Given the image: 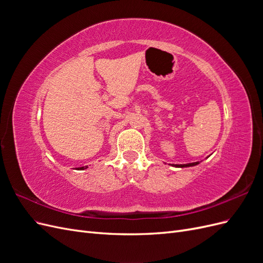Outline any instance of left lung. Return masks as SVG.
<instances>
[{"label":"left lung","instance_id":"8db88e82","mask_svg":"<svg viewBox=\"0 0 263 263\" xmlns=\"http://www.w3.org/2000/svg\"><path fill=\"white\" fill-rule=\"evenodd\" d=\"M200 162H192V163H186V164H172L173 166H178V168H186V166H193V165H196Z\"/></svg>","mask_w":263,"mask_h":263}]
</instances>
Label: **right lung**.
Masks as SVG:
<instances>
[{
    "label": "right lung",
    "instance_id": "right-lung-1",
    "mask_svg": "<svg viewBox=\"0 0 263 263\" xmlns=\"http://www.w3.org/2000/svg\"><path fill=\"white\" fill-rule=\"evenodd\" d=\"M87 168V165H85V166H81V168H79V170H84V169H86Z\"/></svg>",
    "mask_w": 263,
    "mask_h": 263
}]
</instances>
